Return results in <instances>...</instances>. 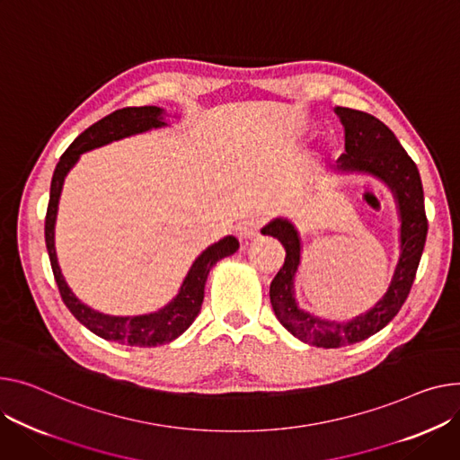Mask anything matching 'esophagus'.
<instances>
[{"mask_svg":"<svg viewBox=\"0 0 460 460\" xmlns=\"http://www.w3.org/2000/svg\"><path fill=\"white\" fill-rule=\"evenodd\" d=\"M261 224L262 220L259 217H250L243 220L240 226H238V236L240 240H252L259 234V229H261Z\"/></svg>","mask_w":460,"mask_h":460,"instance_id":"34e87169","label":"esophagus"}]
</instances>
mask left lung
<instances>
[{"mask_svg":"<svg viewBox=\"0 0 460 460\" xmlns=\"http://www.w3.org/2000/svg\"><path fill=\"white\" fill-rule=\"evenodd\" d=\"M344 126L346 153L332 170L336 175H368L392 192L400 217V259L390 285L374 307L346 322L325 320L299 307L296 299V275L301 264V236L292 220L278 217L261 233L278 238L287 252L283 268L270 285L271 309L281 325L305 344L318 348L349 346L381 331L405 303L421 259L427 236L423 189L420 172L395 135L376 116L336 107Z\"/></svg>","mask_w":460,"mask_h":460,"instance_id":"left-lung-1","label":"left lung"}]
</instances>
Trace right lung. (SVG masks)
<instances>
[{"instance_id":"1","label":"right lung","mask_w":460,"mask_h":460,"mask_svg":"<svg viewBox=\"0 0 460 460\" xmlns=\"http://www.w3.org/2000/svg\"><path fill=\"white\" fill-rule=\"evenodd\" d=\"M166 116H168L166 111L155 105L128 107V109L114 111L112 114L96 121L94 126H90L72 142V146L65 151V155L60 157L51 179L49 205L46 214V248H48L51 270L55 275L60 297H63L70 313L88 331L102 336L105 341L118 342L124 346H138V348L163 346L175 341L177 336L185 332L201 311L205 283L212 266L218 261L236 253V250L240 248L234 234H227L222 240L210 243V246L203 250L198 255V259L192 262L187 278L182 279L179 287L177 296L155 313L138 314V316L103 314L100 311L88 307V305L83 303L68 287L63 271H60L57 250H55V224H57V212H58V199H60V194H63V185L68 172L77 164L83 153L90 149H96L133 135L147 133L151 129L166 128L168 126Z\"/></svg>"}]
</instances>
